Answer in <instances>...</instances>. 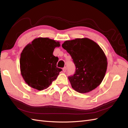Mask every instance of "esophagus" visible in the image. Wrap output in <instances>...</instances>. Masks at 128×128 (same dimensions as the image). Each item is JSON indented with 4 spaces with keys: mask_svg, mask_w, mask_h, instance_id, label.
<instances>
[{
    "mask_svg": "<svg viewBox=\"0 0 128 128\" xmlns=\"http://www.w3.org/2000/svg\"><path fill=\"white\" fill-rule=\"evenodd\" d=\"M62 70H63L64 72H66V70H67V68L66 67H64V68H63Z\"/></svg>",
    "mask_w": 128,
    "mask_h": 128,
    "instance_id": "obj_1",
    "label": "esophagus"
}]
</instances>
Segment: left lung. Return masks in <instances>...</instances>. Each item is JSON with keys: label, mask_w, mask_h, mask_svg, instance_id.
<instances>
[{"label": "left lung", "mask_w": 128, "mask_h": 128, "mask_svg": "<svg viewBox=\"0 0 128 128\" xmlns=\"http://www.w3.org/2000/svg\"><path fill=\"white\" fill-rule=\"evenodd\" d=\"M62 47L70 54L76 66L74 75L68 77L74 90L85 94L97 88L107 67L106 56L99 45L83 38L65 41Z\"/></svg>", "instance_id": "left-lung-1"}]
</instances>
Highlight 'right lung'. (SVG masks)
<instances>
[{
	"mask_svg": "<svg viewBox=\"0 0 128 128\" xmlns=\"http://www.w3.org/2000/svg\"><path fill=\"white\" fill-rule=\"evenodd\" d=\"M60 42L39 37L26 46L21 53L20 71L23 78L30 87L38 90L47 88L62 69L56 67L58 58L53 53Z\"/></svg>",
	"mask_w": 128,
	"mask_h": 128,
	"instance_id": "obj_1",
	"label": "right lung"
}]
</instances>
